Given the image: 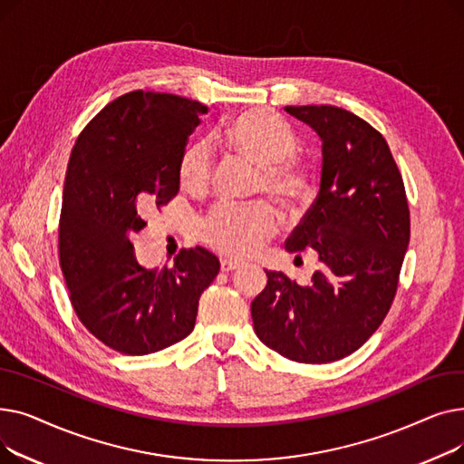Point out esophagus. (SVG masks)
Here are the masks:
<instances>
[{
	"label": "esophagus",
	"instance_id": "esophagus-1",
	"mask_svg": "<svg viewBox=\"0 0 464 464\" xmlns=\"http://www.w3.org/2000/svg\"><path fill=\"white\" fill-rule=\"evenodd\" d=\"M219 266H222V271H224V273H229V271H235V269H238V266H240V261L226 257V259L219 261Z\"/></svg>",
	"mask_w": 464,
	"mask_h": 464
}]
</instances>
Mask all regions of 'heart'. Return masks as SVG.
Returning a JSON list of instances; mask_svg holds the SVG:
<instances>
[{
    "label": "heart",
    "mask_w": 464,
    "mask_h": 464,
    "mask_svg": "<svg viewBox=\"0 0 464 464\" xmlns=\"http://www.w3.org/2000/svg\"><path fill=\"white\" fill-rule=\"evenodd\" d=\"M216 140L233 156L261 169L257 195H269L284 210H297L310 195V179L294 163L297 140L284 121L269 111L250 109L227 118L216 131ZM210 154L205 144H191L179 163L182 189L203 195L210 186ZM278 214L271 205H222L205 219L201 237L219 254L246 257L278 229Z\"/></svg>",
    "instance_id": "b5f03b06"
}]
</instances>
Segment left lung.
Masks as SVG:
<instances>
[{"label": "left lung", "mask_w": 464, "mask_h": 464, "mask_svg": "<svg viewBox=\"0 0 464 464\" xmlns=\"http://www.w3.org/2000/svg\"><path fill=\"white\" fill-rule=\"evenodd\" d=\"M322 140L320 193L285 250L320 261L308 285L266 271L252 303L256 334L297 362H331L359 350L392 308L410 242L404 182L371 124L333 105L285 107Z\"/></svg>", "instance_id": "1"}]
</instances>
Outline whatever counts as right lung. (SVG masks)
<instances>
[{"label":"right lung","instance_id":"add662e5","mask_svg":"<svg viewBox=\"0 0 464 464\" xmlns=\"http://www.w3.org/2000/svg\"><path fill=\"white\" fill-rule=\"evenodd\" d=\"M208 107L173 93L130 92L84 128L71 152L60 216V265L82 325L126 355L186 338L219 261L198 246L173 266H142L131 237L142 214L180 188L179 163Z\"/></svg>","mask_w":464,"mask_h":464}]
</instances>
